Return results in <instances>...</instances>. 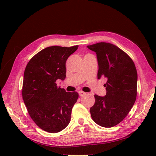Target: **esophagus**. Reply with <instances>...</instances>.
I'll list each match as a JSON object with an SVG mask.
<instances>
[{
    "label": "esophagus",
    "instance_id": "1",
    "mask_svg": "<svg viewBox=\"0 0 156 156\" xmlns=\"http://www.w3.org/2000/svg\"><path fill=\"white\" fill-rule=\"evenodd\" d=\"M78 93H79V95L80 96H83L84 95V94H86V92H84L83 91H79Z\"/></svg>",
    "mask_w": 156,
    "mask_h": 156
}]
</instances>
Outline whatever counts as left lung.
<instances>
[{"label": "left lung", "instance_id": "left-lung-1", "mask_svg": "<svg viewBox=\"0 0 156 156\" xmlns=\"http://www.w3.org/2000/svg\"><path fill=\"white\" fill-rule=\"evenodd\" d=\"M87 48L96 52L98 79L105 77L104 97L94 95L95 103L90 108L92 120L104 127H113L124 119L136 97L137 73L133 61L117 46L100 42Z\"/></svg>", "mask_w": 156, "mask_h": 156}]
</instances>
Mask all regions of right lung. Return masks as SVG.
Listing matches in <instances>:
<instances>
[{"mask_svg": "<svg viewBox=\"0 0 156 156\" xmlns=\"http://www.w3.org/2000/svg\"><path fill=\"white\" fill-rule=\"evenodd\" d=\"M77 48L78 45L48 47L33 56L25 69L23 101L32 120L49 133L62 131L71 120L79 94L66 92L56 81L66 78V62Z\"/></svg>", "mask_w": 156, "mask_h": 156, "instance_id": "1", "label": "right lung"}]
</instances>
